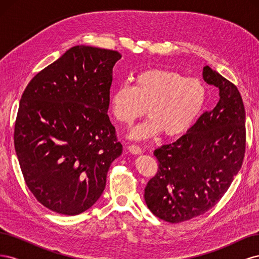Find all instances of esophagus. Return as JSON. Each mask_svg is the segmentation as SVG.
<instances>
[{
	"mask_svg": "<svg viewBox=\"0 0 259 259\" xmlns=\"http://www.w3.org/2000/svg\"><path fill=\"white\" fill-rule=\"evenodd\" d=\"M128 150H130V152H132L133 154H140V153L143 152L142 148H140V147L137 146V145H131V146H128Z\"/></svg>",
	"mask_w": 259,
	"mask_h": 259,
	"instance_id": "34e87169",
	"label": "esophagus"
}]
</instances>
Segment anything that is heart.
I'll use <instances>...</instances> for the list:
<instances>
[{
	"label": "heart",
	"instance_id": "obj_1",
	"mask_svg": "<svg viewBox=\"0 0 259 259\" xmlns=\"http://www.w3.org/2000/svg\"><path fill=\"white\" fill-rule=\"evenodd\" d=\"M206 97L205 85L197 77L174 70L149 69L138 73L133 85L121 84L111 93L110 111L117 122L130 125L147 108L148 119L130 132L133 139H148L162 132L176 137L197 121Z\"/></svg>",
	"mask_w": 259,
	"mask_h": 259
}]
</instances>
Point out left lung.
I'll return each mask as SVG.
<instances>
[{
    "label": "left lung",
    "mask_w": 259,
    "mask_h": 259,
    "mask_svg": "<svg viewBox=\"0 0 259 259\" xmlns=\"http://www.w3.org/2000/svg\"><path fill=\"white\" fill-rule=\"evenodd\" d=\"M203 80L218 89L216 106L175 143L155 149L159 169L145 188L148 208L171 224L213 207L244 158L245 110L237 86L208 66L203 68Z\"/></svg>",
    "instance_id": "8db88e82"
}]
</instances>
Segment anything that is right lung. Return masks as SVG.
Wrapping results in <instances>:
<instances>
[{"label":"right lung","instance_id":"add662e5","mask_svg":"<svg viewBox=\"0 0 259 259\" xmlns=\"http://www.w3.org/2000/svg\"><path fill=\"white\" fill-rule=\"evenodd\" d=\"M121 54L77 45L23 92L14 144L25 182L45 207L77 215L95 204L123 147L107 114Z\"/></svg>","mask_w":259,"mask_h":259}]
</instances>
